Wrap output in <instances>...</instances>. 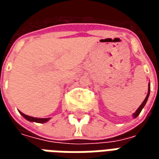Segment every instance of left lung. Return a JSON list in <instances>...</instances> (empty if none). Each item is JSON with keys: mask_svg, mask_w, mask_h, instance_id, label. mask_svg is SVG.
<instances>
[{"mask_svg": "<svg viewBox=\"0 0 159 159\" xmlns=\"http://www.w3.org/2000/svg\"><path fill=\"white\" fill-rule=\"evenodd\" d=\"M149 94H150V86H149V89H148V93H147V97H146V99L144 100V101H143V102H142V104L140 105V107H139V108L137 109L136 111H135V112H134V113L133 114L134 117H138V116H139V114L140 113V111H141V110L143 109V107H145V105H146V103H147V100H148V97H149Z\"/></svg>", "mask_w": 159, "mask_h": 159, "instance_id": "left-lung-1", "label": "left lung"}]
</instances>
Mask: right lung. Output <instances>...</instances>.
<instances>
[{
    "label": "right lung",
    "mask_w": 159,
    "mask_h": 159,
    "mask_svg": "<svg viewBox=\"0 0 159 159\" xmlns=\"http://www.w3.org/2000/svg\"><path fill=\"white\" fill-rule=\"evenodd\" d=\"M20 112V111H19ZM21 115H22L23 117H25V119H27L30 122H36V123H46V122H48L49 119H50V117L48 118H37V117H30L28 115H25V114L22 113V112H20Z\"/></svg>",
    "instance_id": "1"
}]
</instances>
